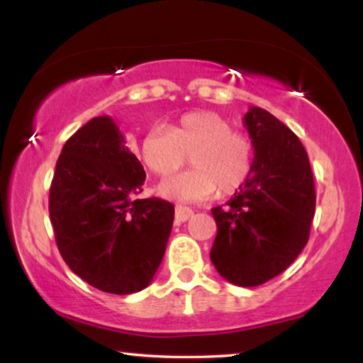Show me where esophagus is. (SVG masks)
I'll use <instances>...</instances> for the list:
<instances>
[{"instance_id":"1","label":"esophagus","mask_w":363,"mask_h":363,"mask_svg":"<svg viewBox=\"0 0 363 363\" xmlns=\"http://www.w3.org/2000/svg\"><path fill=\"white\" fill-rule=\"evenodd\" d=\"M191 216H193V210H190V208L180 206V205L175 208V221L177 223H185L190 220Z\"/></svg>"}]
</instances>
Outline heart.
Returning <instances> with one entry per match:
<instances>
[{
    "instance_id": "obj_1",
    "label": "heart",
    "mask_w": 363,
    "mask_h": 363,
    "mask_svg": "<svg viewBox=\"0 0 363 363\" xmlns=\"http://www.w3.org/2000/svg\"><path fill=\"white\" fill-rule=\"evenodd\" d=\"M190 155L191 170L160 185L165 198L201 201L218 190L220 196L236 193L250 177L255 148L246 133L215 112H190L167 128L155 127L140 143V157L157 177L180 170Z\"/></svg>"
}]
</instances>
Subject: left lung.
Listing matches in <instances>:
<instances>
[{"label": "left lung", "mask_w": 363, "mask_h": 363, "mask_svg": "<svg viewBox=\"0 0 363 363\" xmlns=\"http://www.w3.org/2000/svg\"><path fill=\"white\" fill-rule=\"evenodd\" d=\"M255 160L225 206L210 257L228 282L255 287L286 271L309 241L315 190L309 157L294 132L261 107L245 116Z\"/></svg>", "instance_id": "obj_1"}]
</instances>
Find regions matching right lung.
I'll list each match as a JSON object with an SVG mask.
<instances>
[{"label": "right lung", "instance_id": "add662e5", "mask_svg": "<svg viewBox=\"0 0 363 363\" xmlns=\"http://www.w3.org/2000/svg\"><path fill=\"white\" fill-rule=\"evenodd\" d=\"M143 182L142 163L108 116L79 128L57 158L49 190L56 245L74 274L104 292L145 289L165 255L175 206L135 200Z\"/></svg>", "mask_w": 363, "mask_h": 363}]
</instances>
